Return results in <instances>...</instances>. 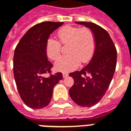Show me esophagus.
Segmentation results:
<instances>
[{
  "label": "esophagus",
  "mask_w": 131,
  "mask_h": 131,
  "mask_svg": "<svg viewBox=\"0 0 131 131\" xmlns=\"http://www.w3.org/2000/svg\"><path fill=\"white\" fill-rule=\"evenodd\" d=\"M62 76L64 78H65V77H67L69 76L68 73H67V72H63L62 73Z\"/></svg>",
  "instance_id": "1"
}]
</instances>
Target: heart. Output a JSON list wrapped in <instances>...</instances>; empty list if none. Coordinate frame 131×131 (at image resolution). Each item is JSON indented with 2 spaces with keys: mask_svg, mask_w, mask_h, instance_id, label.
I'll return each mask as SVG.
<instances>
[{
  "mask_svg": "<svg viewBox=\"0 0 131 131\" xmlns=\"http://www.w3.org/2000/svg\"><path fill=\"white\" fill-rule=\"evenodd\" d=\"M59 41L50 38L46 41V52L52 60H56L62 52V46L67 45L68 53L59 58L54 67L58 71H69L79 67L81 62L83 64L92 59L95 50V36L88 27L65 25L57 31Z\"/></svg>",
  "mask_w": 131,
  "mask_h": 131,
  "instance_id": "obj_1",
  "label": "heart"
}]
</instances>
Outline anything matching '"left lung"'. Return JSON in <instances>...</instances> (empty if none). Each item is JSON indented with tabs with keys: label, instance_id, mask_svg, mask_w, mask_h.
Segmentation results:
<instances>
[{
	"label": "left lung",
	"instance_id": "obj_1",
	"mask_svg": "<svg viewBox=\"0 0 131 131\" xmlns=\"http://www.w3.org/2000/svg\"><path fill=\"white\" fill-rule=\"evenodd\" d=\"M89 27L95 36V50L91 62L81 71L69 74L74 79L69 93L79 106L92 107L104 96L110 86L116 65L117 52L115 45L106 30L97 24L77 21Z\"/></svg>",
	"mask_w": 131,
	"mask_h": 131
}]
</instances>
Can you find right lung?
<instances>
[{"instance_id": "obj_1", "label": "right lung", "mask_w": 131, "mask_h": 131, "mask_svg": "<svg viewBox=\"0 0 131 131\" xmlns=\"http://www.w3.org/2000/svg\"><path fill=\"white\" fill-rule=\"evenodd\" d=\"M64 22L43 21L33 26L23 36L15 50L13 72L19 94L24 104L41 109L50 103L54 85L62 79V74H52L53 67L48 60L46 41L50 35ZM49 73L48 77H43Z\"/></svg>"}]
</instances>
